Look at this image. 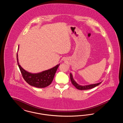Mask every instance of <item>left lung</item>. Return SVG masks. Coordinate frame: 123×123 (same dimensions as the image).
I'll return each instance as SVG.
<instances>
[{
	"label": "left lung",
	"mask_w": 123,
	"mask_h": 123,
	"mask_svg": "<svg viewBox=\"0 0 123 123\" xmlns=\"http://www.w3.org/2000/svg\"><path fill=\"white\" fill-rule=\"evenodd\" d=\"M70 78L71 82H72V84L76 87V88L79 89V90H87V89H91L92 88H94L95 87H96L97 86L99 85L100 84L101 82H99L98 83H96V84H91V85H86V86H81L79 84H78L76 82L74 81V80L73 78L72 75V74L70 73Z\"/></svg>",
	"instance_id": "obj_1"
}]
</instances>
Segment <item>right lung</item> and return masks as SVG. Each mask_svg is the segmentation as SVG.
<instances>
[{"label": "right lung", "instance_id": "add662e5", "mask_svg": "<svg viewBox=\"0 0 123 123\" xmlns=\"http://www.w3.org/2000/svg\"><path fill=\"white\" fill-rule=\"evenodd\" d=\"M17 58L18 67L25 81L31 86L37 88H45L51 84L57 70L60 65L58 64L52 69L42 71L41 73L32 74L24 70L19 64L18 53Z\"/></svg>", "mask_w": 123, "mask_h": 123}]
</instances>
